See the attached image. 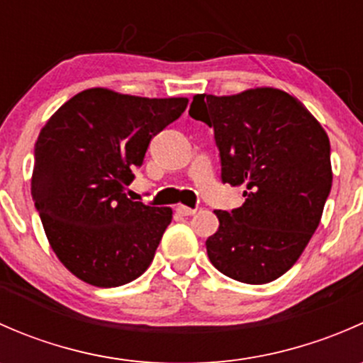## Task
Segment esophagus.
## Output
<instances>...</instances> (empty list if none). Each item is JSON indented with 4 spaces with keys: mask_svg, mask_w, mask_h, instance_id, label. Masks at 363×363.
<instances>
[{
    "mask_svg": "<svg viewBox=\"0 0 363 363\" xmlns=\"http://www.w3.org/2000/svg\"><path fill=\"white\" fill-rule=\"evenodd\" d=\"M175 211H177L181 216H193L196 212V208L186 207V205H177V208H175Z\"/></svg>",
    "mask_w": 363,
    "mask_h": 363,
    "instance_id": "1",
    "label": "esophagus"
}]
</instances>
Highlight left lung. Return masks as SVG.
I'll return each mask as SVG.
<instances>
[{"label":"left lung","mask_w":363,"mask_h":363,"mask_svg":"<svg viewBox=\"0 0 363 363\" xmlns=\"http://www.w3.org/2000/svg\"><path fill=\"white\" fill-rule=\"evenodd\" d=\"M189 116L214 128L223 182L242 186L246 196L235 211H216L219 228L205 242L208 259L240 283L276 281L320 225L332 188L327 131L276 87L195 94Z\"/></svg>","instance_id":"obj_1"}]
</instances>
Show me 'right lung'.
Wrapping results in <instances>:
<instances>
[{"label": "right lung", "mask_w": 363, "mask_h": 363, "mask_svg": "<svg viewBox=\"0 0 363 363\" xmlns=\"http://www.w3.org/2000/svg\"><path fill=\"white\" fill-rule=\"evenodd\" d=\"M188 98H142L91 87L50 116L35 142L31 196L57 259L87 284L131 283L151 265L170 207L128 199L156 133Z\"/></svg>", "instance_id": "obj_1"}]
</instances>
